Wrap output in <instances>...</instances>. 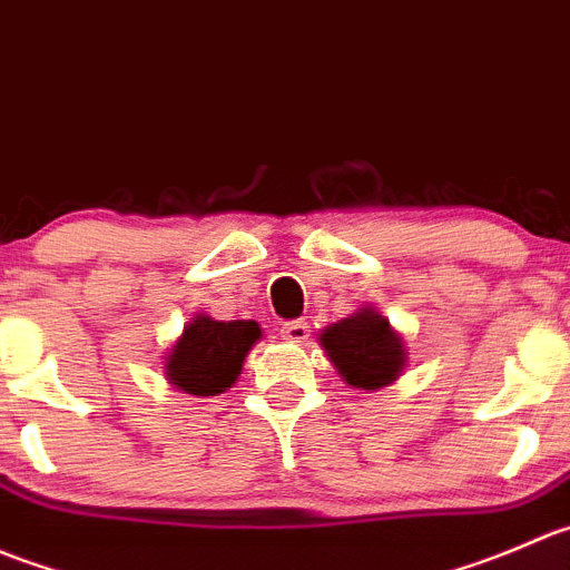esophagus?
I'll return each mask as SVG.
<instances>
[{
  "mask_svg": "<svg viewBox=\"0 0 570 570\" xmlns=\"http://www.w3.org/2000/svg\"><path fill=\"white\" fill-rule=\"evenodd\" d=\"M279 332H283V341L287 343H304L309 337L307 321H285Z\"/></svg>",
  "mask_w": 570,
  "mask_h": 570,
  "instance_id": "34e87169",
  "label": "esophagus"
}]
</instances>
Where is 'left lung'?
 Here are the masks:
<instances>
[{
	"label": "left lung",
	"instance_id": "obj_1",
	"mask_svg": "<svg viewBox=\"0 0 570 570\" xmlns=\"http://www.w3.org/2000/svg\"><path fill=\"white\" fill-rule=\"evenodd\" d=\"M318 343L341 380L360 391L393 385L410 360L402 332L371 304L321 330Z\"/></svg>",
	"mask_w": 570,
	"mask_h": 570
}]
</instances>
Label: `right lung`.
<instances>
[{
  "mask_svg": "<svg viewBox=\"0 0 570 570\" xmlns=\"http://www.w3.org/2000/svg\"><path fill=\"white\" fill-rule=\"evenodd\" d=\"M263 330L257 321H216L196 313L163 357L168 385L190 396H218L238 382Z\"/></svg>",
  "mask_w": 570,
  "mask_h": 570,
  "instance_id": "add662e5",
  "label": "right lung"
}]
</instances>
